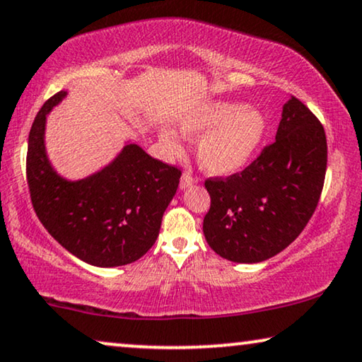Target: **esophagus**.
I'll use <instances>...</instances> for the list:
<instances>
[{"label": "esophagus", "mask_w": 362, "mask_h": 362, "mask_svg": "<svg viewBox=\"0 0 362 362\" xmlns=\"http://www.w3.org/2000/svg\"><path fill=\"white\" fill-rule=\"evenodd\" d=\"M194 182H197V180H196V177H194V176H192L189 171H186V173H185V175H182V176H181V181H180V187H181V189H186V187H189V186H192V185H194Z\"/></svg>", "instance_id": "1"}]
</instances>
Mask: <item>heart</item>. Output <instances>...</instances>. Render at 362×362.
Here are the masks:
<instances>
[{"instance_id":"b5f03b06","label":"heart","mask_w":362,"mask_h":362,"mask_svg":"<svg viewBox=\"0 0 362 362\" xmlns=\"http://www.w3.org/2000/svg\"><path fill=\"white\" fill-rule=\"evenodd\" d=\"M181 133L189 140L201 136L197 161L202 170L227 176L242 170L255 155L265 133V118L240 103L212 102L182 117ZM160 148L170 158L185 151L180 133L171 128L160 132Z\"/></svg>"}]
</instances>
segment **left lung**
Returning a JSON list of instances; mask_svg holds the SVG:
<instances>
[{"label":"left lung","mask_w":362,"mask_h":362,"mask_svg":"<svg viewBox=\"0 0 362 362\" xmlns=\"http://www.w3.org/2000/svg\"><path fill=\"white\" fill-rule=\"evenodd\" d=\"M325 128L296 97L284 105L275 141L244 171L209 177L206 240L222 259L259 264L280 254L313 216L323 189Z\"/></svg>","instance_id":"8db88e82"}]
</instances>
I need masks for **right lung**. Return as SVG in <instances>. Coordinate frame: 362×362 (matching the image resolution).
I'll return each mask as SVG.
<instances>
[{"mask_svg": "<svg viewBox=\"0 0 362 362\" xmlns=\"http://www.w3.org/2000/svg\"><path fill=\"white\" fill-rule=\"evenodd\" d=\"M66 95L61 90L49 98L29 132L26 175L33 207L49 234L86 264H132L155 244L181 171L128 141L100 171L77 181L62 177L49 161L44 133L47 113Z\"/></svg>", "mask_w": 362, "mask_h": 362, "instance_id": "obj_1", "label": "right lung"}]
</instances>
